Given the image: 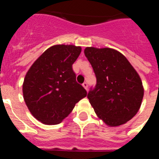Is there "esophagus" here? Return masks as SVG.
Returning a JSON list of instances; mask_svg holds the SVG:
<instances>
[{
    "instance_id": "1",
    "label": "esophagus",
    "mask_w": 159,
    "mask_h": 159,
    "mask_svg": "<svg viewBox=\"0 0 159 159\" xmlns=\"http://www.w3.org/2000/svg\"><path fill=\"white\" fill-rule=\"evenodd\" d=\"M83 86L85 88V89H86V90H87V89H88V84H87V83H86V82H84V83H83Z\"/></svg>"
}]
</instances>
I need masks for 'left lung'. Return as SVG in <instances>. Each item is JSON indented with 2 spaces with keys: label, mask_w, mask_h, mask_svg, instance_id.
<instances>
[{
  "label": "left lung",
  "mask_w": 159,
  "mask_h": 159,
  "mask_svg": "<svg viewBox=\"0 0 159 159\" xmlns=\"http://www.w3.org/2000/svg\"><path fill=\"white\" fill-rule=\"evenodd\" d=\"M85 56L96 78L87 97L95 112L109 126L125 124L135 116L144 96L138 73L125 56L111 48L86 47Z\"/></svg>",
  "instance_id": "1"
}]
</instances>
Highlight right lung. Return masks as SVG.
Returning a JSON list of instances; mask_svg holds the SVG:
<instances>
[{
    "instance_id": "1",
    "label": "right lung",
    "mask_w": 159,
    "mask_h": 159,
    "mask_svg": "<svg viewBox=\"0 0 159 159\" xmlns=\"http://www.w3.org/2000/svg\"><path fill=\"white\" fill-rule=\"evenodd\" d=\"M81 50L74 45L53 46L26 74L23 84L24 101L31 114L42 123H60L87 95L76 82L72 67Z\"/></svg>"
}]
</instances>
